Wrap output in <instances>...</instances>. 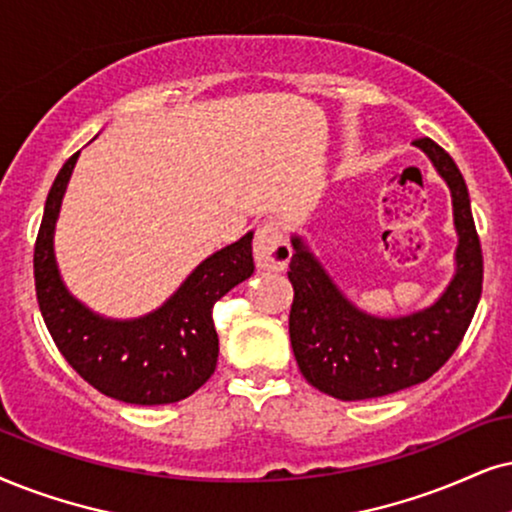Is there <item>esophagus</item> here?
Masks as SVG:
<instances>
[{"label": "esophagus", "mask_w": 512, "mask_h": 512, "mask_svg": "<svg viewBox=\"0 0 512 512\" xmlns=\"http://www.w3.org/2000/svg\"><path fill=\"white\" fill-rule=\"evenodd\" d=\"M252 255H255L257 269L264 271H283L288 267L290 245L283 236L281 224L276 222H264L255 234V243H252Z\"/></svg>", "instance_id": "esophagus-1"}]
</instances>
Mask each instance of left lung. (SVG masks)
I'll use <instances>...</instances> for the list:
<instances>
[{"label": "left lung", "mask_w": 512, "mask_h": 512, "mask_svg": "<svg viewBox=\"0 0 512 512\" xmlns=\"http://www.w3.org/2000/svg\"><path fill=\"white\" fill-rule=\"evenodd\" d=\"M416 146L449 186L458 234L456 274L435 304L397 319L361 312L302 238H290L295 248L288 271L295 290L290 345L307 383L335 399H375L425 383L461 345L480 302L482 248L468 186L442 146L428 137L418 139Z\"/></svg>", "instance_id": "1"}]
</instances>
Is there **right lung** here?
I'll return each instance as SVG.
<instances>
[{
    "instance_id": "1",
    "label": "right lung",
    "mask_w": 512,
    "mask_h": 512,
    "mask_svg": "<svg viewBox=\"0 0 512 512\" xmlns=\"http://www.w3.org/2000/svg\"><path fill=\"white\" fill-rule=\"evenodd\" d=\"M77 155L51 186L35 243V290L58 352L106 397L155 406L186 399L215 373L219 338L212 307L255 271L252 231L191 271L170 300L139 319H106L70 295L58 274L54 229Z\"/></svg>"
}]
</instances>
